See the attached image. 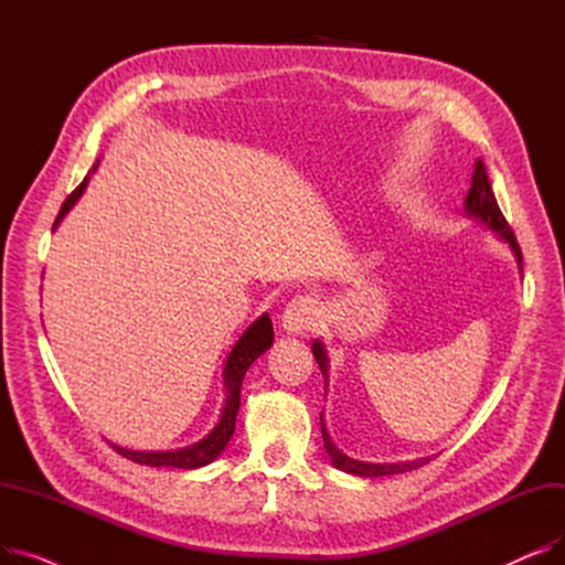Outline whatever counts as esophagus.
<instances>
[{"mask_svg":"<svg viewBox=\"0 0 565 565\" xmlns=\"http://www.w3.org/2000/svg\"><path fill=\"white\" fill-rule=\"evenodd\" d=\"M318 316H320L318 300L311 298V295H298V298H292L286 305L281 316V328L288 334H305L316 328Z\"/></svg>","mask_w":565,"mask_h":565,"instance_id":"esophagus-1","label":"esophagus"}]
</instances>
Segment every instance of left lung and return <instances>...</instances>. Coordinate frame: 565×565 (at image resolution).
<instances>
[{
	"label": "left lung",
	"instance_id": "left-lung-1",
	"mask_svg": "<svg viewBox=\"0 0 565 565\" xmlns=\"http://www.w3.org/2000/svg\"><path fill=\"white\" fill-rule=\"evenodd\" d=\"M465 211L477 217L481 222H486L492 231H497L503 241H507L515 256H518V263L522 265V249L515 241V233L511 228V224L507 222V217H503V213L499 211L497 205V199H494V192L490 188V181H488V173H486V167L483 162L479 160L477 162V169H473V175H471V188H469V194L465 199ZM313 358L322 371V377L324 382H328V354H324V348L320 345V341L313 343ZM320 430H322V444L324 449H328V454L332 456V462L343 469V471H350V473H358V477H392V473H403V471H412V469H419L428 462V458L424 460H414V462H403V465H373V462H360V460H352L348 456H343L328 435V430H324L322 426V414H320Z\"/></svg>",
	"mask_w": 565,
	"mask_h": 565
}]
</instances>
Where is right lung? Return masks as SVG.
I'll use <instances>...</instances> for the list:
<instances>
[{
	"label": "right lung",
	"mask_w": 565,
	"mask_h": 565,
	"mask_svg": "<svg viewBox=\"0 0 565 565\" xmlns=\"http://www.w3.org/2000/svg\"><path fill=\"white\" fill-rule=\"evenodd\" d=\"M86 188V178L84 181L68 194V199L64 201L62 211H58L54 226L64 220V215L71 211L73 203L82 196ZM275 339V330H273V320L270 316H260L252 328H247V332L241 337L228 354L226 360V369H224V384H226V403L222 409L220 424L213 428V433L207 435L205 439H201L199 444H192L188 449H178V451H162V454H146V451H130V449H121L116 444H109L111 449H116V454H121L124 458L139 462V465H148V467H178V469H196L203 467L207 462H213L228 444L233 430H235V417H237V407H241V387H243V377L247 373V369L254 364V360H258V354H263L267 348L273 345Z\"/></svg>",
	"instance_id": "1"
}]
</instances>
